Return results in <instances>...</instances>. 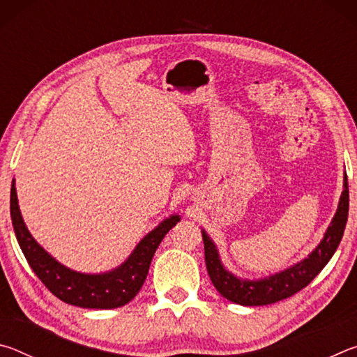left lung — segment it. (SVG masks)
Returning <instances> with one entry per match:
<instances>
[{"label":"left lung","mask_w":357,"mask_h":357,"mask_svg":"<svg viewBox=\"0 0 357 357\" xmlns=\"http://www.w3.org/2000/svg\"><path fill=\"white\" fill-rule=\"evenodd\" d=\"M349 208V192L348 178H343V192L338 202L337 213L332 219L331 225L324 233V238L309 257L302 259L298 264L291 266L279 274L264 277L259 280H244L233 275L223 268L219 252L206 231L203 229L204 244V261H206L208 274L211 282L223 298L241 305H268L287 299L289 296L301 291L315 277L321 273V269L328 264L334 255L338 244H340L343 231L348 220Z\"/></svg>","instance_id":"obj_1"}]
</instances>
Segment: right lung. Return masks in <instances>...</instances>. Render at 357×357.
Instances as JSON below:
<instances>
[{"label":"right lung","mask_w":357,"mask_h":357,"mask_svg":"<svg viewBox=\"0 0 357 357\" xmlns=\"http://www.w3.org/2000/svg\"><path fill=\"white\" fill-rule=\"evenodd\" d=\"M10 219L23 255L50 293L66 304L83 309H116L128 304L140 291L157 247L181 217L170 215L159 223L138 243L123 264L104 274H83L66 268L36 243L22 219L15 181H12L10 187Z\"/></svg>","instance_id":"1"}]
</instances>
